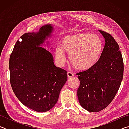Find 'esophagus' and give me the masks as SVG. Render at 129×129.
I'll use <instances>...</instances> for the list:
<instances>
[{"label":"esophagus","mask_w":129,"mask_h":129,"mask_svg":"<svg viewBox=\"0 0 129 129\" xmlns=\"http://www.w3.org/2000/svg\"><path fill=\"white\" fill-rule=\"evenodd\" d=\"M67 76L69 78H72L74 76V74L73 73H72V72H68L67 73Z\"/></svg>","instance_id":"34e87169"}]
</instances>
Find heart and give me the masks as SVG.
Returning a JSON list of instances; mask_svg holds the SVG:
<instances>
[{
  "label": "heart",
  "mask_w": 129,
  "mask_h": 129,
  "mask_svg": "<svg viewBox=\"0 0 129 129\" xmlns=\"http://www.w3.org/2000/svg\"><path fill=\"white\" fill-rule=\"evenodd\" d=\"M103 43L98 35L81 32L65 36L62 47L55 50L56 59L60 64L66 60L65 52L69 54L71 64L78 71H86L93 67L101 56Z\"/></svg>",
  "instance_id": "heart-1"
}]
</instances>
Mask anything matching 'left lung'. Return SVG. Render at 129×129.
<instances>
[{"instance_id":"left-lung-1","label":"left lung","mask_w":129,"mask_h":129,"mask_svg":"<svg viewBox=\"0 0 129 129\" xmlns=\"http://www.w3.org/2000/svg\"><path fill=\"white\" fill-rule=\"evenodd\" d=\"M99 31L105 41L99 60L88 71L77 73L80 82L78 101L90 112H99L110 104L123 76V61L118 44L110 34Z\"/></svg>"}]
</instances>
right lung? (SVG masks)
<instances>
[{
  "instance_id": "obj_1",
  "label": "right lung",
  "mask_w": 129,
  "mask_h": 129,
  "mask_svg": "<svg viewBox=\"0 0 129 129\" xmlns=\"http://www.w3.org/2000/svg\"><path fill=\"white\" fill-rule=\"evenodd\" d=\"M53 30L49 24L39 32L23 35L10 57L13 91L24 105L35 112H47L53 108L67 81V72L56 67L52 54L40 47Z\"/></svg>"
}]
</instances>
